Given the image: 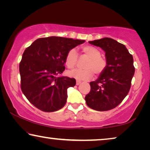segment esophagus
Here are the masks:
<instances>
[{"label": "esophagus", "instance_id": "esophagus-1", "mask_svg": "<svg viewBox=\"0 0 150 150\" xmlns=\"http://www.w3.org/2000/svg\"><path fill=\"white\" fill-rule=\"evenodd\" d=\"M81 83V81H78V80H77V81H76V85H80Z\"/></svg>", "mask_w": 150, "mask_h": 150}]
</instances>
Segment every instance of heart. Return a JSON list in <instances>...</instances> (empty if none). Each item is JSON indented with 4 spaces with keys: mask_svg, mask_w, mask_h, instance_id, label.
I'll use <instances>...</instances> for the list:
<instances>
[{
    "mask_svg": "<svg viewBox=\"0 0 150 150\" xmlns=\"http://www.w3.org/2000/svg\"><path fill=\"white\" fill-rule=\"evenodd\" d=\"M83 54L88 59L84 65V69H74L67 72L71 77L78 80H88L93 77L94 73L100 75L107 67V61L101 56L100 51L92 45H84L81 47ZM78 54L75 49L68 51L65 57V63L69 69H73L78 62Z\"/></svg>",
    "mask_w": 150,
    "mask_h": 150,
    "instance_id": "heart-1",
    "label": "heart"
}]
</instances>
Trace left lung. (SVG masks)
Segmentation results:
<instances>
[{
    "mask_svg": "<svg viewBox=\"0 0 150 150\" xmlns=\"http://www.w3.org/2000/svg\"><path fill=\"white\" fill-rule=\"evenodd\" d=\"M105 52L107 67L95 81L85 99L93 110L106 111L120 105L130 91L135 72L133 57L126 46L110 38L89 42Z\"/></svg>",
    "mask_w": 150,
    "mask_h": 150,
    "instance_id": "obj_1",
    "label": "left lung"
}]
</instances>
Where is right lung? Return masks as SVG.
I'll use <instances>...</instances> for the list:
<instances>
[{"mask_svg":"<svg viewBox=\"0 0 150 150\" xmlns=\"http://www.w3.org/2000/svg\"><path fill=\"white\" fill-rule=\"evenodd\" d=\"M84 42L62 37L41 38L25 50L19 65L20 87L30 103L47 112L64 106L67 88L76 84L74 78L59 76L65 69V55Z\"/></svg>","mask_w":150,"mask_h":150,"instance_id":"1","label":"right lung"}]
</instances>
